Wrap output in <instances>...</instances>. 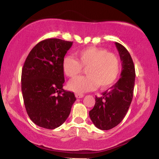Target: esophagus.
I'll return each mask as SVG.
<instances>
[{
  "label": "esophagus",
  "instance_id": "esophagus-1",
  "mask_svg": "<svg viewBox=\"0 0 159 159\" xmlns=\"http://www.w3.org/2000/svg\"><path fill=\"white\" fill-rule=\"evenodd\" d=\"M75 97L77 98H83L84 97V94H82V93H75Z\"/></svg>",
  "mask_w": 159,
  "mask_h": 159
}]
</instances>
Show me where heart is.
<instances>
[{"mask_svg":"<svg viewBox=\"0 0 159 159\" xmlns=\"http://www.w3.org/2000/svg\"><path fill=\"white\" fill-rule=\"evenodd\" d=\"M77 60L66 56L62 62L63 72L73 78L86 69L87 76L75 78L69 82L68 88L77 93L99 87L109 88L116 81L121 71V61L117 54L96 47H88L75 53Z\"/></svg>","mask_w":159,"mask_h":159,"instance_id":"obj_1","label":"heart"}]
</instances>
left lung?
Listing matches in <instances>:
<instances>
[{
    "mask_svg": "<svg viewBox=\"0 0 159 159\" xmlns=\"http://www.w3.org/2000/svg\"><path fill=\"white\" fill-rule=\"evenodd\" d=\"M122 61L121 78L114 86L96 96V103L89 115L95 126L109 130L116 126L125 117L133 98L135 69L129 52L123 45L115 43Z\"/></svg>",
    "mask_w": 159,
    "mask_h": 159,
    "instance_id": "1",
    "label": "left lung"
}]
</instances>
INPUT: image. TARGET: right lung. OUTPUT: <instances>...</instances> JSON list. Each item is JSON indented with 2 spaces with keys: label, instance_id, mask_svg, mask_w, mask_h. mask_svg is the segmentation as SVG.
<instances>
[{
  "label": "right lung",
  "instance_id": "add662e5",
  "mask_svg": "<svg viewBox=\"0 0 159 159\" xmlns=\"http://www.w3.org/2000/svg\"><path fill=\"white\" fill-rule=\"evenodd\" d=\"M73 42L47 39L36 44L24 63L21 91L25 108L36 125L48 129L61 125L76 100L74 93L63 89L62 62Z\"/></svg>",
  "mask_w": 159,
  "mask_h": 159
}]
</instances>
